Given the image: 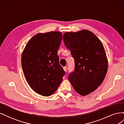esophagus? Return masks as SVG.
Masks as SVG:
<instances>
[{
	"label": "esophagus",
	"mask_w": 124,
	"mask_h": 124,
	"mask_svg": "<svg viewBox=\"0 0 124 124\" xmlns=\"http://www.w3.org/2000/svg\"><path fill=\"white\" fill-rule=\"evenodd\" d=\"M63 70H64L65 71H67V70H68V68H67V67H63Z\"/></svg>",
	"instance_id": "1"
}]
</instances>
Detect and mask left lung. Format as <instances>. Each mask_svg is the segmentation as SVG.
Masks as SVG:
<instances>
[{
	"label": "left lung",
	"instance_id": "1",
	"mask_svg": "<svg viewBox=\"0 0 124 124\" xmlns=\"http://www.w3.org/2000/svg\"><path fill=\"white\" fill-rule=\"evenodd\" d=\"M63 40L75 63L69 80L78 93L87 95L98 88L106 76L108 60L103 44L87 30L67 32Z\"/></svg>",
	"mask_w": 124,
	"mask_h": 124
}]
</instances>
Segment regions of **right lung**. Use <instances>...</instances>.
I'll return each instance as SVG.
<instances>
[{"instance_id":"1","label":"right lung","mask_w":124,"mask_h":124,"mask_svg":"<svg viewBox=\"0 0 124 124\" xmlns=\"http://www.w3.org/2000/svg\"><path fill=\"white\" fill-rule=\"evenodd\" d=\"M62 37L58 31L38 33L28 41L22 54L26 80L39 95L49 96L53 93L65 74L57 55Z\"/></svg>"}]
</instances>
